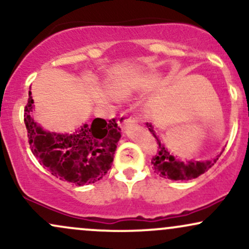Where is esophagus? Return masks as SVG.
Masks as SVG:
<instances>
[{
    "label": "esophagus",
    "mask_w": 249,
    "mask_h": 249,
    "mask_svg": "<svg viewBox=\"0 0 249 249\" xmlns=\"http://www.w3.org/2000/svg\"><path fill=\"white\" fill-rule=\"evenodd\" d=\"M136 118H133V117L128 116L127 113H122L121 116H119L118 118V125L119 126H126V125H130V124H134L136 123Z\"/></svg>",
    "instance_id": "34e87169"
}]
</instances>
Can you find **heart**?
Here are the masks:
<instances>
[{"mask_svg":"<svg viewBox=\"0 0 249 249\" xmlns=\"http://www.w3.org/2000/svg\"><path fill=\"white\" fill-rule=\"evenodd\" d=\"M108 91L116 98H126L131 93V88L125 84H122V83L113 82L108 84Z\"/></svg>","mask_w":249,"mask_h":249,"instance_id":"heart-1","label":"heart"}]
</instances>
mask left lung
<instances>
[{"label":"left lung","mask_w":249,"mask_h":249,"mask_svg":"<svg viewBox=\"0 0 249 249\" xmlns=\"http://www.w3.org/2000/svg\"><path fill=\"white\" fill-rule=\"evenodd\" d=\"M148 130L153 134L154 138L157 139V147H158V153L152 158V164L157 174L162 177V178H167L171 180H191L194 178H198L202 173L206 172L211 167L215 164L221 153L218 154L215 158L212 160L206 161H181L179 159L174 158V156L170 153V151L165 147L164 144H161L158 137L156 136L153 126L151 124L146 123Z\"/></svg>","instance_id":"obj_1"}]
</instances>
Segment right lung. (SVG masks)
Masks as SVG:
<instances>
[{
  "mask_svg": "<svg viewBox=\"0 0 249 249\" xmlns=\"http://www.w3.org/2000/svg\"><path fill=\"white\" fill-rule=\"evenodd\" d=\"M33 108L34 99L29 91L24 124L31 152L43 167L56 178L76 186L93 184L107 173L122 137L116 119L107 122L95 118L73 133H57L43 130L34 121Z\"/></svg>",
  "mask_w": 249,
  "mask_h": 249,
  "instance_id": "right-lung-1",
  "label": "right lung"
}]
</instances>
